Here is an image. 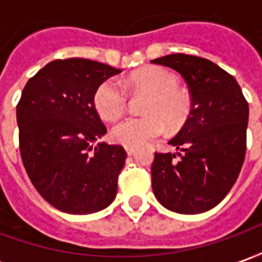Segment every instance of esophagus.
I'll return each instance as SVG.
<instances>
[{
    "mask_svg": "<svg viewBox=\"0 0 262 262\" xmlns=\"http://www.w3.org/2000/svg\"><path fill=\"white\" fill-rule=\"evenodd\" d=\"M135 151H136V148L135 147H126V153H127V156H133Z\"/></svg>",
    "mask_w": 262,
    "mask_h": 262,
    "instance_id": "esophagus-1",
    "label": "esophagus"
}]
</instances>
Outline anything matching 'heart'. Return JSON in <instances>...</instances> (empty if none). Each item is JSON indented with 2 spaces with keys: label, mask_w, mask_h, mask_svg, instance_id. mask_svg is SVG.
Returning <instances> with one entry per match:
<instances>
[{
  "label": "heart",
  "mask_w": 262,
  "mask_h": 262,
  "mask_svg": "<svg viewBox=\"0 0 262 262\" xmlns=\"http://www.w3.org/2000/svg\"><path fill=\"white\" fill-rule=\"evenodd\" d=\"M129 85L151 97L144 116H129L112 127L111 136L126 147H139L161 136L165 125L171 130L180 129L191 112V98L180 88L176 75L161 67H147L133 73ZM127 95L118 81L101 82L94 94V106L105 120H114L125 112Z\"/></svg>",
  "instance_id": "obj_1"
}]
</instances>
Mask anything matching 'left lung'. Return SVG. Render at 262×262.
Masks as SVG:
<instances>
[{
    "label": "left lung",
    "instance_id": "obj_1",
    "mask_svg": "<svg viewBox=\"0 0 262 262\" xmlns=\"http://www.w3.org/2000/svg\"><path fill=\"white\" fill-rule=\"evenodd\" d=\"M176 70L191 92V112L168 144L177 153H156L153 192L164 208L203 213L229 193L246 156L248 103L236 78L210 60L168 54L151 60Z\"/></svg>",
    "mask_w": 262,
    "mask_h": 262
}]
</instances>
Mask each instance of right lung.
Segmentation results:
<instances>
[{
	"label": "right lung",
	"mask_w": 262,
	"mask_h": 262,
	"mask_svg": "<svg viewBox=\"0 0 262 262\" xmlns=\"http://www.w3.org/2000/svg\"><path fill=\"white\" fill-rule=\"evenodd\" d=\"M120 71L88 59L54 60L22 91L16 106L20 157L37 192L61 212L95 213L116 196L126 151L99 142L106 127L94 94Z\"/></svg>",
	"instance_id": "obj_1"
}]
</instances>
